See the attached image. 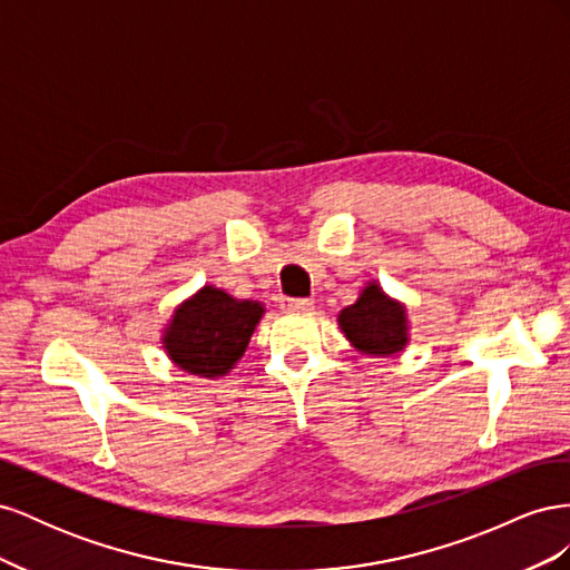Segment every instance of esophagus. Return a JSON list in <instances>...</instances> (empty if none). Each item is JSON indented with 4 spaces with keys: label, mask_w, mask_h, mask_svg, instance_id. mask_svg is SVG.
<instances>
[{
    "label": "esophagus",
    "mask_w": 570,
    "mask_h": 570,
    "mask_svg": "<svg viewBox=\"0 0 570 570\" xmlns=\"http://www.w3.org/2000/svg\"><path fill=\"white\" fill-rule=\"evenodd\" d=\"M283 306L287 308V312H312L314 302L312 299H285Z\"/></svg>",
    "instance_id": "esophagus-1"
}]
</instances>
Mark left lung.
<instances>
[{
  "mask_svg": "<svg viewBox=\"0 0 570 570\" xmlns=\"http://www.w3.org/2000/svg\"><path fill=\"white\" fill-rule=\"evenodd\" d=\"M337 325L352 347L368 356L400 354L409 344L406 306L387 297L375 281L366 283L354 304L342 308Z\"/></svg>",
  "mask_w": 570,
  "mask_h": 570,
  "instance_id": "obj_1",
  "label": "left lung"
}]
</instances>
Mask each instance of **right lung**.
<instances>
[{
	"instance_id": "obj_1",
	"label": "right lung",
	"mask_w": 570,
	"mask_h": 570,
	"mask_svg": "<svg viewBox=\"0 0 570 570\" xmlns=\"http://www.w3.org/2000/svg\"><path fill=\"white\" fill-rule=\"evenodd\" d=\"M264 312L262 302L235 299L226 289L204 285L176 308L161 344L168 358L189 375H226L243 358Z\"/></svg>"
}]
</instances>
